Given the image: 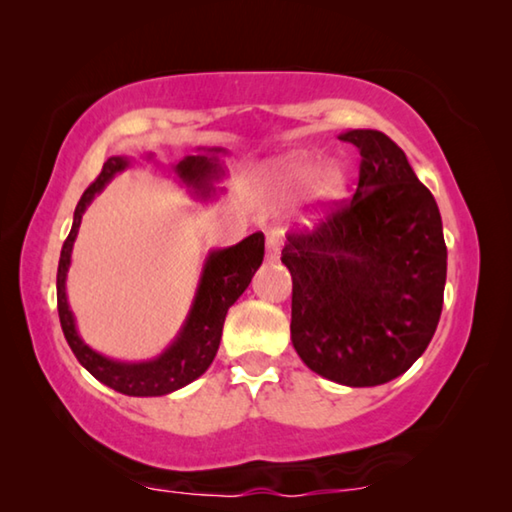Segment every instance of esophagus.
Returning a JSON list of instances; mask_svg holds the SVG:
<instances>
[{
    "label": "esophagus",
    "mask_w": 512,
    "mask_h": 512,
    "mask_svg": "<svg viewBox=\"0 0 512 512\" xmlns=\"http://www.w3.org/2000/svg\"><path fill=\"white\" fill-rule=\"evenodd\" d=\"M280 248H282V232L271 230L266 234V257H269L271 262H276L280 257Z\"/></svg>",
    "instance_id": "34e87169"
}]
</instances>
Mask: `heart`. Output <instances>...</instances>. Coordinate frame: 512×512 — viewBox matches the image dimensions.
<instances>
[{"instance_id":"heart-1","label":"heart","mask_w":512,"mask_h":512,"mask_svg":"<svg viewBox=\"0 0 512 512\" xmlns=\"http://www.w3.org/2000/svg\"><path fill=\"white\" fill-rule=\"evenodd\" d=\"M269 188L282 200H292L299 193L308 197L317 207H333L347 195V174L340 163L324 160L312 154H289L276 160L266 172Z\"/></svg>"}]
</instances>
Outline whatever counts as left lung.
I'll return each instance as SVG.
<instances>
[{
    "label": "left lung",
    "instance_id": "left-lung-1",
    "mask_svg": "<svg viewBox=\"0 0 512 512\" xmlns=\"http://www.w3.org/2000/svg\"><path fill=\"white\" fill-rule=\"evenodd\" d=\"M361 154L358 188L312 232L289 234L292 345L312 372L379 386L407 372L437 331L446 285L441 213L391 137L338 135Z\"/></svg>",
    "mask_w": 512,
    "mask_h": 512
}]
</instances>
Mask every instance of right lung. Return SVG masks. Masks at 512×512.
<instances>
[{"label": "right lung", "instance_id": "add662e5", "mask_svg": "<svg viewBox=\"0 0 512 512\" xmlns=\"http://www.w3.org/2000/svg\"><path fill=\"white\" fill-rule=\"evenodd\" d=\"M220 156H225V149L220 147L197 149L195 156H186L177 165H172V172L197 200H216L223 193V188H218V181L225 177ZM147 158L151 160L154 154H149ZM128 163L131 160L126 156H110L105 160L98 179L82 193L78 207H75L73 227L66 236L64 246H61L59 257L57 310L61 331H64L68 347L73 349L82 368H87L101 384L114 388L117 393L133 395V398H158V395L174 393L188 386L190 381L202 377L213 363L220 345V335H223L227 310L246 292V287L264 259V234L255 232L236 243V246L211 250L204 259L200 282H197L195 299L190 303L186 322L179 329L177 338L156 358L131 363L98 354L96 349H91L80 338L78 326H75L73 310L66 296V276L82 216H85L89 204L94 202V197L108 186L114 174L124 172Z\"/></svg>", "mask_w": 512, "mask_h": 512}]
</instances>
